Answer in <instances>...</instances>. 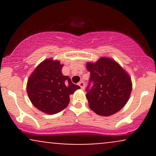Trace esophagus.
I'll list each match as a JSON object with an SVG mask.
<instances>
[{
	"label": "esophagus",
	"instance_id": "1",
	"mask_svg": "<svg viewBox=\"0 0 156 156\" xmlns=\"http://www.w3.org/2000/svg\"><path fill=\"white\" fill-rule=\"evenodd\" d=\"M78 85L80 86V87L82 89H84V87H85V83H84L83 81H80L78 83Z\"/></svg>",
	"mask_w": 156,
	"mask_h": 156
}]
</instances>
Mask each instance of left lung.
Returning <instances> with one entry per match:
<instances>
[{"label": "left lung", "mask_w": 156, "mask_h": 156, "mask_svg": "<svg viewBox=\"0 0 156 156\" xmlns=\"http://www.w3.org/2000/svg\"><path fill=\"white\" fill-rule=\"evenodd\" d=\"M87 68L90 72L86 89L89 108L101 116H110L121 110L131 93L129 75L117 62L107 57L101 58L96 63L88 62Z\"/></svg>", "instance_id": "1"}]
</instances>
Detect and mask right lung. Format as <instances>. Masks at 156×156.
I'll use <instances>...</instances> for the list:
<instances>
[{
    "instance_id": "obj_1",
    "label": "right lung",
    "mask_w": 156,
    "mask_h": 156,
    "mask_svg": "<svg viewBox=\"0 0 156 156\" xmlns=\"http://www.w3.org/2000/svg\"><path fill=\"white\" fill-rule=\"evenodd\" d=\"M63 64L52 58L36 67L27 82V93L37 109L48 114L60 112L69 104V95L80 87L62 74Z\"/></svg>"
}]
</instances>
